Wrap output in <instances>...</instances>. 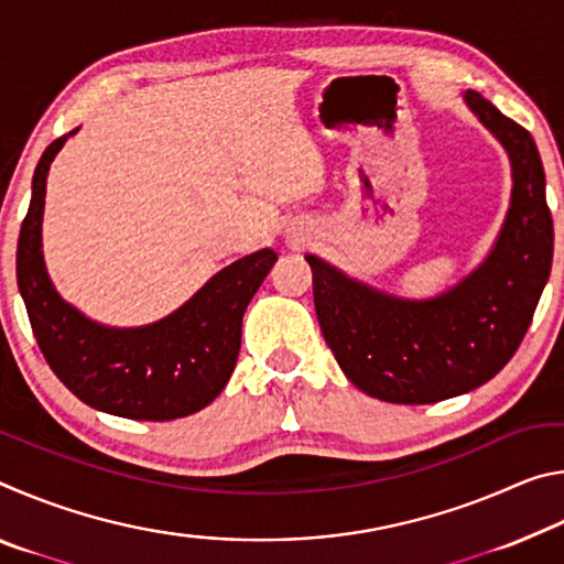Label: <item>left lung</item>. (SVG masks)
Segmentation results:
<instances>
[{
	"mask_svg": "<svg viewBox=\"0 0 564 564\" xmlns=\"http://www.w3.org/2000/svg\"><path fill=\"white\" fill-rule=\"evenodd\" d=\"M465 104L512 164L510 208L488 259L435 299L410 301L305 256L323 338L350 383L386 403H437L488 383L520 348L550 279L555 234L538 147L477 91Z\"/></svg>",
	"mask_w": 564,
	"mask_h": 564,
	"instance_id": "obj_1",
	"label": "left lung"
}]
</instances>
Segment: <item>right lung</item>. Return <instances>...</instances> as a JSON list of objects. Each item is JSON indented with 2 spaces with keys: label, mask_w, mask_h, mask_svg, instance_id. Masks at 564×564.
I'll list each match as a JSON object with an SVG mask.
<instances>
[{
  "label": "right lung",
  "mask_w": 564,
  "mask_h": 564,
  "mask_svg": "<svg viewBox=\"0 0 564 564\" xmlns=\"http://www.w3.org/2000/svg\"><path fill=\"white\" fill-rule=\"evenodd\" d=\"M74 131L36 164L32 202L17 243V283L46 362L72 393L101 413L174 420L206 408L226 388L241 348L246 305L279 256L271 248L226 265L171 316L141 328L89 321L56 293L42 253L46 174Z\"/></svg>",
  "instance_id": "add662e5"
}]
</instances>
